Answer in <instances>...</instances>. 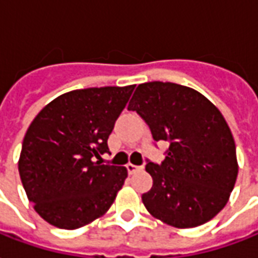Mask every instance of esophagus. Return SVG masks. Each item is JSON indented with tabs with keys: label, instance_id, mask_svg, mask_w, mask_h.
<instances>
[{
	"label": "esophagus",
	"instance_id": "34e87169",
	"mask_svg": "<svg viewBox=\"0 0 258 258\" xmlns=\"http://www.w3.org/2000/svg\"><path fill=\"white\" fill-rule=\"evenodd\" d=\"M139 169H142V167L141 165H134V164H127V171H128V173H135L137 171H139Z\"/></svg>",
	"mask_w": 258,
	"mask_h": 258
}]
</instances>
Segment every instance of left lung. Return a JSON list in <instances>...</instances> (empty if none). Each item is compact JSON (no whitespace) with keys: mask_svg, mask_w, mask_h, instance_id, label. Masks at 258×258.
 Returning <instances> with one entry per match:
<instances>
[{"mask_svg":"<svg viewBox=\"0 0 258 258\" xmlns=\"http://www.w3.org/2000/svg\"><path fill=\"white\" fill-rule=\"evenodd\" d=\"M156 142L169 148L149 161L153 187L142 201L154 217L177 228L201 226L226 207L238 175L235 142L226 120L201 93L171 82L137 87L128 104Z\"/></svg>","mask_w":258,"mask_h":258,"instance_id":"1","label":"left lung"}]
</instances>
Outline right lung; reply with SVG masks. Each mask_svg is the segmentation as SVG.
<instances>
[{"mask_svg": "<svg viewBox=\"0 0 258 258\" xmlns=\"http://www.w3.org/2000/svg\"><path fill=\"white\" fill-rule=\"evenodd\" d=\"M90 87L57 97L37 114L23 139L19 173L39 216L75 230L102 216L127 177L125 167L95 161L134 91Z\"/></svg>", "mask_w": 258, "mask_h": 258, "instance_id": "obj_1", "label": "right lung"}]
</instances>
